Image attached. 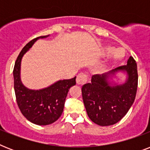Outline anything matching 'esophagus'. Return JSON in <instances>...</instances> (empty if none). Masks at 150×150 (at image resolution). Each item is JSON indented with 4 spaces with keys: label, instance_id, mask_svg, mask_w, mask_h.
I'll return each instance as SVG.
<instances>
[{
    "label": "esophagus",
    "instance_id": "obj_1",
    "mask_svg": "<svg viewBox=\"0 0 150 150\" xmlns=\"http://www.w3.org/2000/svg\"><path fill=\"white\" fill-rule=\"evenodd\" d=\"M87 80H88V77L85 73H80L77 75L76 78V83L79 86H82L86 83Z\"/></svg>",
    "mask_w": 150,
    "mask_h": 150
}]
</instances>
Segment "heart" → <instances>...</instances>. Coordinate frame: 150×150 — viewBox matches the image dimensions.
<instances>
[{
  "mask_svg": "<svg viewBox=\"0 0 150 150\" xmlns=\"http://www.w3.org/2000/svg\"><path fill=\"white\" fill-rule=\"evenodd\" d=\"M106 54H112V58H113V60L115 61H121V60L125 57V50H124L123 49H121V48L114 49V48L112 47H109L107 48V50H106Z\"/></svg>",
  "mask_w": 150,
  "mask_h": 150,
  "instance_id": "1",
  "label": "heart"
}]
</instances>
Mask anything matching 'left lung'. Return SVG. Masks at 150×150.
Masks as SVG:
<instances>
[{"mask_svg":"<svg viewBox=\"0 0 150 150\" xmlns=\"http://www.w3.org/2000/svg\"><path fill=\"white\" fill-rule=\"evenodd\" d=\"M119 71L126 73V82L119 85L109 82V78ZM137 87V64L132 57L128 58L127 65L120 66L102 75H93L91 82L82 87L83 103L90 120L100 126L118 122L135 101Z\"/></svg>","mask_w":150,"mask_h":150,"instance_id":"1","label":"left lung"}]
</instances>
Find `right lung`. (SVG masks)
I'll return each instance as SVG.
<instances>
[{"label": "right lung", "instance_id": "add662e5", "mask_svg": "<svg viewBox=\"0 0 150 150\" xmlns=\"http://www.w3.org/2000/svg\"><path fill=\"white\" fill-rule=\"evenodd\" d=\"M47 36L49 35L40 36L27 43L18 54L13 70L14 89L18 106L28 121L38 125L54 123L61 117L68 90L76 84V77L59 80L50 86L39 90L29 89L22 84L20 78L22 57L38 39Z\"/></svg>", "mask_w": 150, "mask_h": 150}]
</instances>
